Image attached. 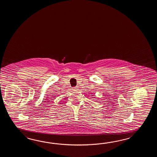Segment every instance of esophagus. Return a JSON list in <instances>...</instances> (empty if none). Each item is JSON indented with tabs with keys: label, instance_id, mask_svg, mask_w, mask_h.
Instances as JSON below:
<instances>
[{
	"label": "esophagus",
	"instance_id": "34e87169",
	"mask_svg": "<svg viewBox=\"0 0 157 157\" xmlns=\"http://www.w3.org/2000/svg\"><path fill=\"white\" fill-rule=\"evenodd\" d=\"M73 90L74 91H76V90H77V87H74V88H73Z\"/></svg>",
	"mask_w": 157,
	"mask_h": 157
}]
</instances>
